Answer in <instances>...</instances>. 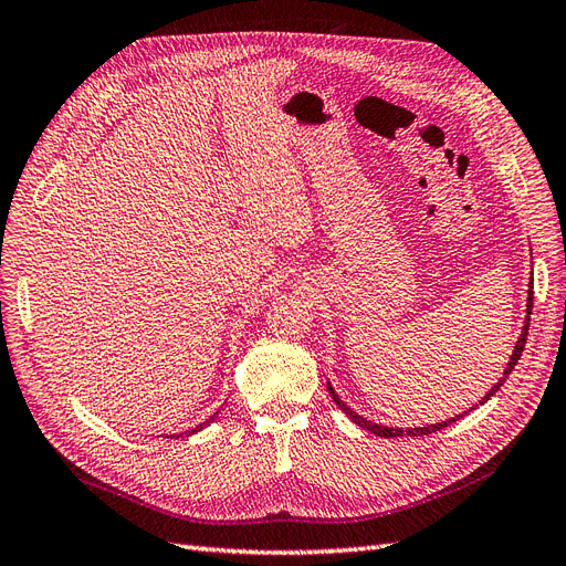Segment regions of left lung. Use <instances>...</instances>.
<instances>
[{"instance_id": "1", "label": "left lung", "mask_w": 566, "mask_h": 566, "mask_svg": "<svg viewBox=\"0 0 566 566\" xmlns=\"http://www.w3.org/2000/svg\"><path fill=\"white\" fill-rule=\"evenodd\" d=\"M531 293H534V290H528V304H526V321H524V328H522V335L517 337V342H515V349H512V356H510V361H507V368H505V373H503V378L495 382L489 391H486V397L479 401V403H486L495 391L501 389V385L510 378V373H512V368L517 366V361H520V356H522V352H524V345H526V335H528V321H531V302H534V297H531ZM328 391H331V399L337 403V408L342 410V413H347V418L352 420V422H356L358 427H364V430H368V432H373L375 437H385V439H391V437H422V434H432V432H439V430H443V427H449L451 422H455V420H460L462 418V413L460 416H455V418H449V420H443V422H434V424H427V427H387V424H378V422H373V420H366L364 416H358L356 410H352L345 401H342L339 397H337V391L333 389V385L328 382Z\"/></svg>"}]
</instances>
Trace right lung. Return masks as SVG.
<instances>
[{
    "mask_svg": "<svg viewBox=\"0 0 566 566\" xmlns=\"http://www.w3.org/2000/svg\"><path fill=\"white\" fill-rule=\"evenodd\" d=\"M212 420H214V416H212V418H210V420H205V422H200V424H196V427H193V430H188V432H184V434H186V437H191V434H196V432H200V430H202V427H208V424H210V422H212ZM184 434H175V437H177V439H179V437H184ZM169 437H172V434H169Z\"/></svg>",
    "mask_w": 566,
    "mask_h": 566,
    "instance_id": "right-lung-1",
    "label": "right lung"
}]
</instances>
